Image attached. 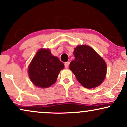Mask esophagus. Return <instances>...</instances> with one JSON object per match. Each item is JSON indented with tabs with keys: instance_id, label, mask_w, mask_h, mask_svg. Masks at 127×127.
<instances>
[{
	"instance_id": "obj_1",
	"label": "esophagus",
	"mask_w": 127,
	"mask_h": 127,
	"mask_svg": "<svg viewBox=\"0 0 127 127\" xmlns=\"http://www.w3.org/2000/svg\"><path fill=\"white\" fill-rule=\"evenodd\" d=\"M69 64H70V63L68 62H65V63H64V66H65V68H68V66H69Z\"/></svg>"
}]
</instances>
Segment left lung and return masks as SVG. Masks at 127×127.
<instances>
[{"label":"left lung","instance_id":"8db88e82","mask_svg":"<svg viewBox=\"0 0 127 127\" xmlns=\"http://www.w3.org/2000/svg\"><path fill=\"white\" fill-rule=\"evenodd\" d=\"M75 59L70 63L78 82L87 88L98 87L106 78L107 65L97 52L88 45H78L74 49Z\"/></svg>","mask_w":127,"mask_h":127}]
</instances>
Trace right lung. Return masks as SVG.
<instances>
[{"mask_svg":"<svg viewBox=\"0 0 127 127\" xmlns=\"http://www.w3.org/2000/svg\"><path fill=\"white\" fill-rule=\"evenodd\" d=\"M64 67L63 63L52 55L49 49H40L29 65V78L36 87L48 88L56 82Z\"/></svg>","mask_w":127,"mask_h":127,"instance_id":"obj_1","label":"right lung"}]
</instances>
